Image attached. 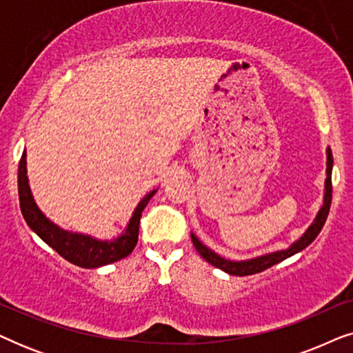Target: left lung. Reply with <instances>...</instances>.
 Instances as JSON below:
<instances>
[{"instance_id": "obj_1", "label": "left lung", "mask_w": 353, "mask_h": 353, "mask_svg": "<svg viewBox=\"0 0 353 353\" xmlns=\"http://www.w3.org/2000/svg\"><path fill=\"white\" fill-rule=\"evenodd\" d=\"M326 154H327V161H326L325 199H323V205H321L320 212H318L316 219L313 220V223L308 226V230L303 233L302 238L296 241L291 248H288L286 250H278V252L262 255V257H255L250 260H241V262H233V260H226L223 257H220L219 254H215L214 250H210L207 245L202 244L194 234H191L192 244H194L197 252L201 254V257L204 259L205 262L214 265V267L223 270V272L230 273V274H234V276H248V274H255V273L263 272V270H267L270 267H273V265L283 262V260H286L288 257H291V255H294V254L301 252V250L305 249L307 245H310L313 241H315L316 236L320 234L323 225H325L327 214H330L331 199H332V183H331L332 154H331L330 148L326 149Z\"/></svg>"}]
</instances>
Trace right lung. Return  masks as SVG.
<instances>
[{
    "mask_svg": "<svg viewBox=\"0 0 353 353\" xmlns=\"http://www.w3.org/2000/svg\"><path fill=\"white\" fill-rule=\"evenodd\" d=\"M19 202H21V210L27 225L45 241V243L56 250L61 257L69 260L70 263L81 268H98L103 265H109L125 259L133 252L134 245L138 243L139 233V220L141 214L151 197L156 191H151L139 202L130 219V223L122 236L112 241H99L91 238V236L72 233L59 228V226L48 220L43 212L38 209L35 201H33L30 186H28L27 178V165H26V152L22 154L21 162H19Z\"/></svg>",
    "mask_w": 353,
    "mask_h": 353,
    "instance_id": "obj_1",
    "label": "right lung"
}]
</instances>
